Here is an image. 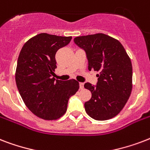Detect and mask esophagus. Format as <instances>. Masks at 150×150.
I'll use <instances>...</instances> for the list:
<instances>
[{"label": "esophagus", "mask_w": 150, "mask_h": 150, "mask_svg": "<svg viewBox=\"0 0 150 150\" xmlns=\"http://www.w3.org/2000/svg\"><path fill=\"white\" fill-rule=\"evenodd\" d=\"M79 88L80 89H82L84 88V83L83 82H79Z\"/></svg>", "instance_id": "1"}]
</instances>
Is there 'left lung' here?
<instances>
[{
  "instance_id": "1",
  "label": "left lung",
  "mask_w": 150,
  "mask_h": 150,
  "mask_svg": "<svg viewBox=\"0 0 150 150\" xmlns=\"http://www.w3.org/2000/svg\"><path fill=\"white\" fill-rule=\"evenodd\" d=\"M76 45L86 52L88 69L96 71V85L86 82L91 99L85 103L88 115L97 121L114 117L123 109L132 88V66L118 40L103 33L78 36Z\"/></svg>"
}]
</instances>
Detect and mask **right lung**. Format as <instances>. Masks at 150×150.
Listing matches in <instances>:
<instances>
[{
	"label": "right lung",
	"instance_id": "right-lung-1",
	"mask_svg": "<svg viewBox=\"0 0 150 150\" xmlns=\"http://www.w3.org/2000/svg\"><path fill=\"white\" fill-rule=\"evenodd\" d=\"M71 36L47 33L36 35L22 47L18 58L15 82L26 107L40 118L56 120L67 110L68 100L75 95L79 83L54 79L55 54L68 45Z\"/></svg>",
	"mask_w": 150,
	"mask_h": 150
}]
</instances>
